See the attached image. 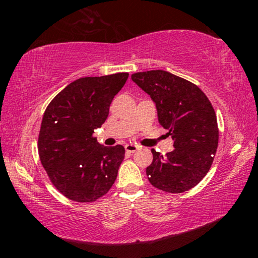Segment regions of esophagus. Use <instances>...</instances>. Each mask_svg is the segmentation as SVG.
<instances>
[{"label": "esophagus", "instance_id": "esophagus-1", "mask_svg": "<svg viewBox=\"0 0 258 258\" xmlns=\"http://www.w3.org/2000/svg\"><path fill=\"white\" fill-rule=\"evenodd\" d=\"M139 149V146L137 145H126L125 146V150L126 152H130V154H133Z\"/></svg>", "mask_w": 258, "mask_h": 258}]
</instances>
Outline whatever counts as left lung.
Instances as JSON below:
<instances>
[{
    "label": "left lung",
    "instance_id": "1",
    "mask_svg": "<svg viewBox=\"0 0 258 258\" xmlns=\"http://www.w3.org/2000/svg\"><path fill=\"white\" fill-rule=\"evenodd\" d=\"M132 81L154 100L159 124L174 140V150L165 157L151 149L154 159L147 167L148 180L169 194L192 189L211 169L218 146L211 101L194 83L165 71L135 73Z\"/></svg>",
    "mask_w": 258,
    "mask_h": 258
}]
</instances>
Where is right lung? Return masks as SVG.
Listing matches in <instances>:
<instances>
[{
    "instance_id": "right-lung-1",
    "label": "right lung",
    "mask_w": 258,
    "mask_h": 258,
    "mask_svg": "<svg viewBox=\"0 0 258 258\" xmlns=\"http://www.w3.org/2000/svg\"><path fill=\"white\" fill-rule=\"evenodd\" d=\"M127 78V73L78 78L45 109L38 156L52 184L73 202L93 203L116 181L124 147L99 145L93 133L106 121L112 99Z\"/></svg>"
}]
</instances>
